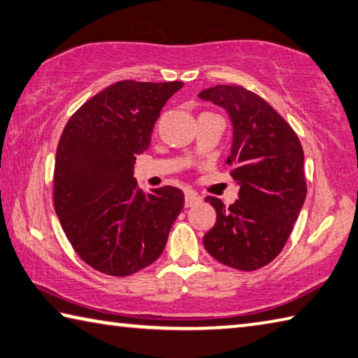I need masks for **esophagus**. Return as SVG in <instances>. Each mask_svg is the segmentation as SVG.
<instances>
[{
	"mask_svg": "<svg viewBox=\"0 0 358 358\" xmlns=\"http://www.w3.org/2000/svg\"><path fill=\"white\" fill-rule=\"evenodd\" d=\"M199 201H200V197L197 196L196 192H194L192 189H186V192H185V205H186L187 208L197 205Z\"/></svg>",
	"mask_w": 358,
	"mask_h": 358,
	"instance_id": "1",
	"label": "esophagus"
}]
</instances>
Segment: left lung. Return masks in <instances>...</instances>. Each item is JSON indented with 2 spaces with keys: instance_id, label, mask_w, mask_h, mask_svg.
I'll return each mask as SVG.
<instances>
[{
  "instance_id": "left-lung-1",
  "label": "left lung",
  "mask_w": 358,
  "mask_h": 358,
  "mask_svg": "<svg viewBox=\"0 0 358 358\" xmlns=\"http://www.w3.org/2000/svg\"><path fill=\"white\" fill-rule=\"evenodd\" d=\"M199 96L230 114L227 164L239 185L238 200L229 208L216 197L205 199L217 216L203 245L219 263L257 271L282 252L307 196L301 141L268 101L243 86L219 84Z\"/></svg>"
}]
</instances>
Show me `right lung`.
Returning <instances> with one entry per match:
<instances>
[{"mask_svg": "<svg viewBox=\"0 0 358 358\" xmlns=\"http://www.w3.org/2000/svg\"><path fill=\"white\" fill-rule=\"evenodd\" d=\"M181 81L114 83L70 117L57 144L53 200L71 247L90 268L127 277L162 253L185 194H145L133 177L162 106Z\"/></svg>", "mask_w": 358, "mask_h": 358, "instance_id": "right-lung-1", "label": "right lung"}]
</instances>
